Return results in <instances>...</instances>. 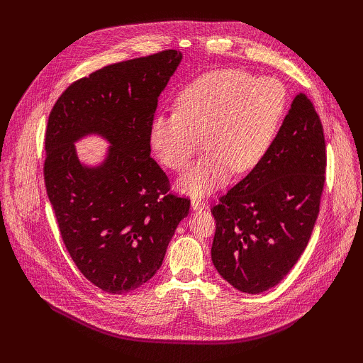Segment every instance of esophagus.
<instances>
[{"label":"esophagus","mask_w":363,"mask_h":363,"mask_svg":"<svg viewBox=\"0 0 363 363\" xmlns=\"http://www.w3.org/2000/svg\"><path fill=\"white\" fill-rule=\"evenodd\" d=\"M191 207H193V211H197V208H206V203L203 200L193 199L191 200Z\"/></svg>","instance_id":"obj_1"}]
</instances>
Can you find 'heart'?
Instances as JSON below:
<instances>
[{"mask_svg":"<svg viewBox=\"0 0 363 363\" xmlns=\"http://www.w3.org/2000/svg\"><path fill=\"white\" fill-rule=\"evenodd\" d=\"M175 106L177 111L151 121L150 144L166 167L181 172L203 140L206 152L181 179L186 193L203 196L233 170L242 174L262 162L287 111L289 95L277 78L222 69L193 81Z\"/></svg>","mask_w":363,"mask_h":363,"instance_id":"heart-1","label":"heart"}]
</instances>
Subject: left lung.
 Masks as SVG:
<instances>
[{
    "instance_id": "obj_1",
    "label": "left lung",
    "mask_w": 363,
    "mask_h": 363,
    "mask_svg": "<svg viewBox=\"0 0 363 363\" xmlns=\"http://www.w3.org/2000/svg\"><path fill=\"white\" fill-rule=\"evenodd\" d=\"M325 169L320 119L298 94L262 162L212 207V260L234 289L259 294L291 271L318 219Z\"/></svg>"
}]
</instances>
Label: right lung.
Returning <instances> with one entry per match:
<instances>
[{
    "label": "right lung",
    "instance_id": "right-lung-1",
    "mask_svg": "<svg viewBox=\"0 0 363 363\" xmlns=\"http://www.w3.org/2000/svg\"><path fill=\"white\" fill-rule=\"evenodd\" d=\"M182 54L164 50L95 70L55 101L45 132L44 181L62 240L81 274L106 293L135 290L162 266L189 212L150 157L159 95ZM100 133L112 144L97 168L82 167L72 143Z\"/></svg>",
    "mask_w": 363,
    "mask_h": 363
}]
</instances>
